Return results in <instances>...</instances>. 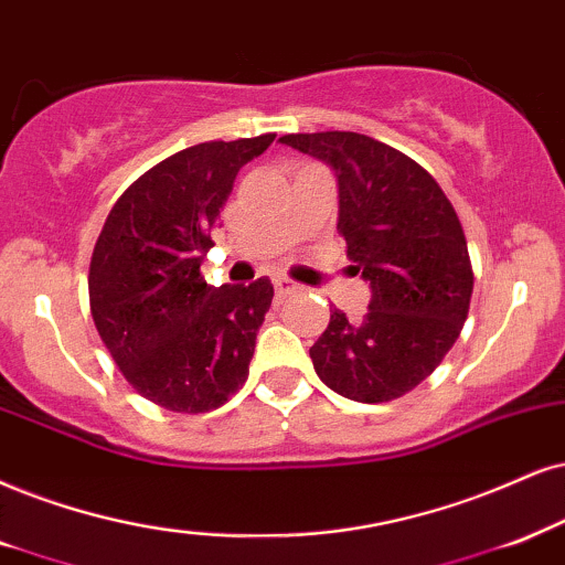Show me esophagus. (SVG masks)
Listing matches in <instances>:
<instances>
[{
    "label": "esophagus",
    "instance_id": "esophagus-1",
    "mask_svg": "<svg viewBox=\"0 0 565 565\" xmlns=\"http://www.w3.org/2000/svg\"><path fill=\"white\" fill-rule=\"evenodd\" d=\"M274 287H276V295L278 297H291V295H299L302 287H299L297 281H291V278H274Z\"/></svg>",
    "mask_w": 565,
    "mask_h": 565
}]
</instances>
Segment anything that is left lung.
<instances>
[{
  "label": "left lung",
  "mask_w": 565,
  "mask_h": 565,
  "mask_svg": "<svg viewBox=\"0 0 565 565\" xmlns=\"http://www.w3.org/2000/svg\"><path fill=\"white\" fill-rule=\"evenodd\" d=\"M331 163L339 180V234L370 281L362 320L331 312L310 347L328 388L362 404L417 388L459 339L475 289L467 237L451 200L409 156L360 132L278 138Z\"/></svg>",
  "instance_id": "8db88e82"
}]
</instances>
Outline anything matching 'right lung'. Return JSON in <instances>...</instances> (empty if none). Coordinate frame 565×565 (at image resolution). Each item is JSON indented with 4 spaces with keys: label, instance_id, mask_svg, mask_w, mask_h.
<instances>
[{
    "label": "right lung",
    "instance_id": "obj_1",
    "mask_svg": "<svg viewBox=\"0 0 565 565\" xmlns=\"http://www.w3.org/2000/svg\"><path fill=\"white\" fill-rule=\"evenodd\" d=\"M276 135L169 156L117 198L90 255V316L119 373L169 412L218 409L247 381L274 287H209L200 260L247 161Z\"/></svg>",
    "mask_w": 565,
    "mask_h": 565
}]
</instances>
